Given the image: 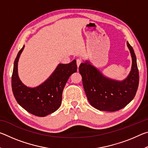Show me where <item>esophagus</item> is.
<instances>
[{
	"label": "esophagus",
	"instance_id": "34e87169",
	"mask_svg": "<svg viewBox=\"0 0 148 148\" xmlns=\"http://www.w3.org/2000/svg\"><path fill=\"white\" fill-rule=\"evenodd\" d=\"M81 62H82V59H81L78 58V59H76V64H77V68H78L79 66L80 65V64H81Z\"/></svg>",
	"mask_w": 148,
	"mask_h": 148
}]
</instances>
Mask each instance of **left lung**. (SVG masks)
I'll use <instances>...</instances> for the list:
<instances>
[{
	"mask_svg": "<svg viewBox=\"0 0 148 148\" xmlns=\"http://www.w3.org/2000/svg\"><path fill=\"white\" fill-rule=\"evenodd\" d=\"M132 57V67L129 76L123 81L104 76L89 61L82 62L79 72L82 77L87 98L92 106L101 111L115 112L123 108L135 97L139 84L136 57L128 42Z\"/></svg>",
	"mask_w": 148,
	"mask_h": 148,
	"instance_id": "left-lung-1",
	"label": "left lung"
}]
</instances>
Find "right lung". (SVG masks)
<instances>
[{
  "label": "right lung",
  "instance_id": "add662e5",
  "mask_svg": "<svg viewBox=\"0 0 148 148\" xmlns=\"http://www.w3.org/2000/svg\"><path fill=\"white\" fill-rule=\"evenodd\" d=\"M24 47L20 49L14 61L12 91L17 103L26 111L36 116H46L56 112L61 106L65 85L71 74L77 71L76 61L74 60L69 64H59L43 84L31 88L22 83L17 72V63Z\"/></svg>",
  "mask_w": 148,
  "mask_h": 148
}]
</instances>
